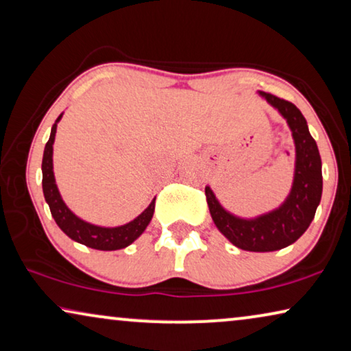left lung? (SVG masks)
<instances>
[{"instance_id":"left-lung-1","label":"left lung","mask_w":351,"mask_h":351,"mask_svg":"<svg viewBox=\"0 0 351 351\" xmlns=\"http://www.w3.org/2000/svg\"><path fill=\"white\" fill-rule=\"evenodd\" d=\"M258 94L287 119L295 142V176L289 197L273 211L243 219L228 213L209 186L205 193L213 221L230 243L249 252H273L293 244L309 228L322 200V159L300 108L269 93Z\"/></svg>"}]
</instances>
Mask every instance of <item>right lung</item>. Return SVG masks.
<instances>
[{"instance_id": "add662e5", "label": "right lung", "mask_w": 351, "mask_h": 351, "mask_svg": "<svg viewBox=\"0 0 351 351\" xmlns=\"http://www.w3.org/2000/svg\"><path fill=\"white\" fill-rule=\"evenodd\" d=\"M61 118L62 113L56 118L55 124L51 125L50 138L45 145L44 158H42V191H44L45 202L49 203L51 216H53L55 222L58 223V227L67 237L77 243L86 245V247L97 250H118L128 247L129 244H132L145 232V228L148 227L151 219H153L156 198L140 216L119 227L94 226V223L83 221V219L75 216L66 206V203L62 202L53 175V143L56 125H58Z\"/></svg>"}]
</instances>
